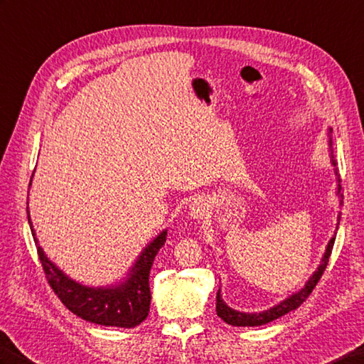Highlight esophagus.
Listing matches in <instances>:
<instances>
[{
    "label": "esophagus",
    "mask_w": 364,
    "mask_h": 364,
    "mask_svg": "<svg viewBox=\"0 0 364 364\" xmlns=\"http://www.w3.org/2000/svg\"><path fill=\"white\" fill-rule=\"evenodd\" d=\"M207 210H208L207 202H205V199H202V198H196V199L191 202V205H190L191 216L196 218V219H202L203 216H205L207 215Z\"/></svg>",
    "instance_id": "obj_1"
}]
</instances>
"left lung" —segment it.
Returning a JSON list of instances; mask_svg holds the SVG:
<instances>
[{"instance_id":"8db88e82","label":"left lung","mask_w":364,"mask_h":364,"mask_svg":"<svg viewBox=\"0 0 364 364\" xmlns=\"http://www.w3.org/2000/svg\"><path fill=\"white\" fill-rule=\"evenodd\" d=\"M329 145L332 148V139L329 140ZM331 157H332L333 166H336V161H335V157H333V149H331ZM340 191H341V179H338V193ZM333 242H335V236L331 239L329 244H327V249H326L324 258H323V261L320 264V267H318V270L312 274V278L307 281V284L304 286V289H301L298 294L291 295L290 298H287L286 301H282V303H279L278 306L272 307L270 310H265V312H261V314H241V312H236V310H233V309H230L224 303L223 298H220V291H218V294H216V312H218V316L223 318V320L227 324L237 326V327H245V326L253 327V326H262V324H267V323H270L273 320H278V318H281L282 315H286V314L291 312V310L298 309L309 298V295L312 294V290L316 287L318 281L321 279L323 273H324V270L327 267V262H329V256H331L332 249H333Z\"/></svg>"}]
</instances>
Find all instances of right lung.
Here are the masks:
<instances>
[{
	"instance_id": "1",
	"label": "right lung",
	"mask_w": 364,
	"mask_h": 364,
	"mask_svg": "<svg viewBox=\"0 0 364 364\" xmlns=\"http://www.w3.org/2000/svg\"><path fill=\"white\" fill-rule=\"evenodd\" d=\"M28 219L31 224L29 210ZM32 236H35L33 230ZM165 241L166 232H162L141 252L131 270V277L123 284L108 289H94L78 284V282L69 279L63 272L58 270L46 258L38 244L37 252L50 289L54 290V294L70 312L90 323L131 329V327L139 326L148 316L149 303H151L149 270H151L159 249L165 244Z\"/></svg>"
}]
</instances>
